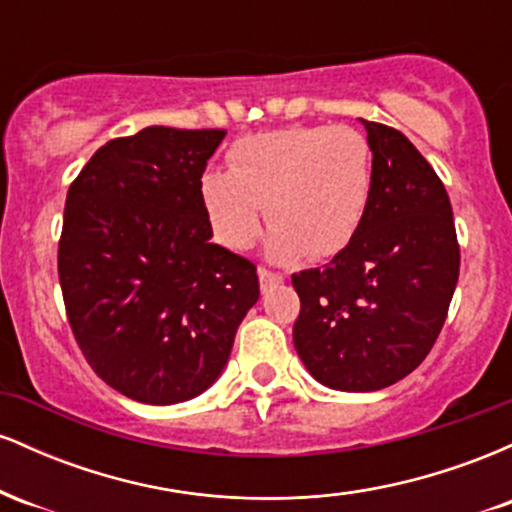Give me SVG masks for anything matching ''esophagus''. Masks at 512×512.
I'll return each mask as SVG.
<instances>
[{
	"mask_svg": "<svg viewBox=\"0 0 512 512\" xmlns=\"http://www.w3.org/2000/svg\"><path fill=\"white\" fill-rule=\"evenodd\" d=\"M281 281H284V276H281L279 272H272V269L260 267V286H262V291L272 289V286L281 284Z\"/></svg>",
	"mask_w": 512,
	"mask_h": 512,
	"instance_id": "esophagus-1",
	"label": "esophagus"
}]
</instances>
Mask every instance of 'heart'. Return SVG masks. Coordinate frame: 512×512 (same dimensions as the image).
<instances>
[{"instance_id":"b5f03b06","label":"heart","mask_w":512,"mask_h":512,"mask_svg":"<svg viewBox=\"0 0 512 512\" xmlns=\"http://www.w3.org/2000/svg\"><path fill=\"white\" fill-rule=\"evenodd\" d=\"M228 173L199 180L204 214L223 248L243 252L272 228L269 255L291 262L339 255L368 214L373 149L354 127L291 125L248 134L231 144Z\"/></svg>"}]
</instances>
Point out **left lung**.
Returning <instances> with one entry per match:
<instances>
[{
  "instance_id": "obj_1",
  "label": "left lung",
  "mask_w": 512,
  "mask_h": 512,
  "mask_svg": "<svg viewBox=\"0 0 512 512\" xmlns=\"http://www.w3.org/2000/svg\"><path fill=\"white\" fill-rule=\"evenodd\" d=\"M373 149V197L356 238L322 269L293 274V344L315 380L370 392L428 356L460 276L450 197L395 127L361 120Z\"/></svg>"
}]
</instances>
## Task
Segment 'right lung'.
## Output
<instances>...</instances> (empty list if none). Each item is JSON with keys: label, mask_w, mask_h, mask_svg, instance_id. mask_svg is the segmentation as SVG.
Wrapping results in <instances>:
<instances>
[{"label": "right lung", "mask_w": 512, "mask_h": 512, "mask_svg": "<svg viewBox=\"0 0 512 512\" xmlns=\"http://www.w3.org/2000/svg\"><path fill=\"white\" fill-rule=\"evenodd\" d=\"M223 137L146 127L110 139L69 185L57 250L69 327L98 378L137 402L207 390L260 298L255 264L209 243L199 180Z\"/></svg>", "instance_id": "1"}]
</instances>
